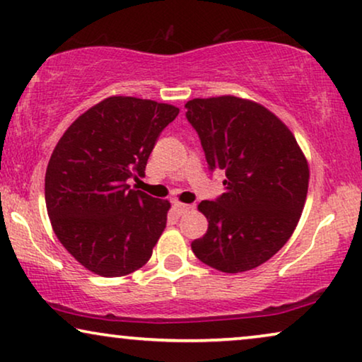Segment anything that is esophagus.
<instances>
[{
    "instance_id": "esophagus-1",
    "label": "esophagus",
    "mask_w": 362,
    "mask_h": 362,
    "mask_svg": "<svg viewBox=\"0 0 362 362\" xmlns=\"http://www.w3.org/2000/svg\"><path fill=\"white\" fill-rule=\"evenodd\" d=\"M173 207H175V211H176V214L177 216H185L186 212H189L191 211V204H182V202H175V204H173Z\"/></svg>"
}]
</instances>
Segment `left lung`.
<instances>
[{"mask_svg":"<svg viewBox=\"0 0 362 362\" xmlns=\"http://www.w3.org/2000/svg\"><path fill=\"white\" fill-rule=\"evenodd\" d=\"M186 117L226 192L201 201L207 232L191 244L202 264L224 274L255 269L286 244L308 192L310 168L290 128L260 103L234 95L192 98Z\"/></svg>","mask_w":362,"mask_h":362,"instance_id":"left-lung-1","label":"left lung"}]
</instances>
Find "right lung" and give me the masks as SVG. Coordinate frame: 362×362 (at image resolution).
<instances>
[{"instance_id": "1", "label": "right lung", "mask_w": 362, "mask_h": 362, "mask_svg": "<svg viewBox=\"0 0 362 362\" xmlns=\"http://www.w3.org/2000/svg\"><path fill=\"white\" fill-rule=\"evenodd\" d=\"M180 113L170 103L112 95L64 132L46 170V207L66 250L100 276H123L150 260L170 201L130 189L145 176L158 136Z\"/></svg>"}]
</instances>
